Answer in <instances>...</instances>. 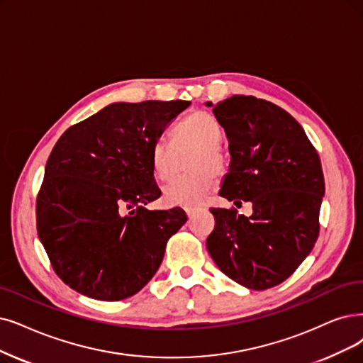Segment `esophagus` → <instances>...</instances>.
<instances>
[{
	"mask_svg": "<svg viewBox=\"0 0 363 363\" xmlns=\"http://www.w3.org/2000/svg\"><path fill=\"white\" fill-rule=\"evenodd\" d=\"M184 211H186V214H187V216H192V214H195V213H196V208L186 207V208H184Z\"/></svg>",
	"mask_w": 363,
	"mask_h": 363,
	"instance_id": "obj_1",
	"label": "esophagus"
}]
</instances>
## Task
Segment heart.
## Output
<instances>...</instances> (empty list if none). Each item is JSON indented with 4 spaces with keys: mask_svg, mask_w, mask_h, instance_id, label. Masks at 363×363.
Masks as SVG:
<instances>
[{
    "mask_svg": "<svg viewBox=\"0 0 363 363\" xmlns=\"http://www.w3.org/2000/svg\"><path fill=\"white\" fill-rule=\"evenodd\" d=\"M177 141L192 143L198 146L191 169L194 172L172 180L165 189L167 202L176 206H198L217 184L216 174H222L228 167V155L220 147L222 125L208 111H195L183 119L174 131ZM152 172L159 182H167L174 176L172 153L167 143L157 141L152 149Z\"/></svg>",
    "mask_w": 363,
    "mask_h": 363,
    "instance_id": "b5f03b06",
    "label": "heart"
}]
</instances>
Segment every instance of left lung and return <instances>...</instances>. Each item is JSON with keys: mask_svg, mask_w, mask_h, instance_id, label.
I'll use <instances>...</instances> for the list:
<instances>
[{"mask_svg": "<svg viewBox=\"0 0 363 363\" xmlns=\"http://www.w3.org/2000/svg\"><path fill=\"white\" fill-rule=\"evenodd\" d=\"M213 113L230 153L219 194L235 206L250 201L253 214L210 208L216 225L207 250L230 280L265 291L291 277L317 241L325 195L320 157L302 126L269 101L234 95Z\"/></svg>", "mask_w": 363, "mask_h": 363, "instance_id": "left-lung-1", "label": "left lung"}]
</instances>
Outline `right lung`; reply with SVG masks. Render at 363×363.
<instances>
[{
    "mask_svg": "<svg viewBox=\"0 0 363 363\" xmlns=\"http://www.w3.org/2000/svg\"><path fill=\"white\" fill-rule=\"evenodd\" d=\"M189 106L114 103L56 141L37 196V232L57 277L76 292L121 301L140 292L161 265L187 217L180 207H144L161 196L152 149Z\"/></svg>",
    "mask_w": 363,
    "mask_h": 363,
    "instance_id": "add662e5",
    "label": "right lung"
}]
</instances>
